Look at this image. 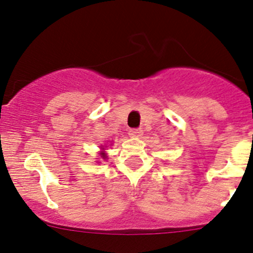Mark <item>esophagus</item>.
<instances>
[{
	"mask_svg": "<svg viewBox=\"0 0 253 253\" xmlns=\"http://www.w3.org/2000/svg\"><path fill=\"white\" fill-rule=\"evenodd\" d=\"M142 134H143V131H142L141 129H131L129 130V135L131 136V137H141Z\"/></svg>",
	"mask_w": 253,
	"mask_h": 253,
	"instance_id": "1",
	"label": "esophagus"
}]
</instances>
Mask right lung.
Returning a JSON list of instances; mask_svg holds the SVG:
<instances>
[{
  "label": "right lung",
  "instance_id": "add662e5",
  "mask_svg": "<svg viewBox=\"0 0 253 253\" xmlns=\"http://www.w3.org/2000/svg\"><path fill=\"white\" fill-rule=\"evenodd\" d=\"M105 147H107V146H105ZM99 154H100L101 159H106V153H105V148L103 146H101V152L99 153Z\"/></svg>",
  "mask_w": 253,
  "mask_h": 253
}]
</instances>
